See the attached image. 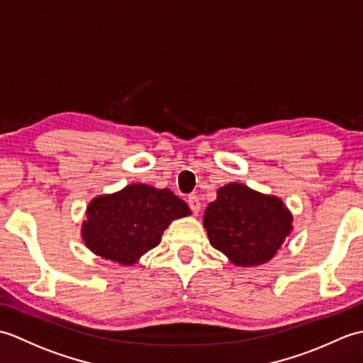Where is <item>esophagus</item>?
<instances>
[{"mask_svg":"<svg viewBox=\"0 0 363 363\" xmlns=\"http://www.w3.org/2000/svg\"><path fill=\"white\" fill-rule=\"evenodd\" d=\"M187 203H189V207L194 213H198L199 209H201V203H199V198L196 195H190L187 198Z\"/></svg>","mask_w":363,"mask_h":363,"instance_id":"obj_1","label":"esophagus"}]
</instances>
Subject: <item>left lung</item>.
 <instances>
[{"mask_svg":"<svg viewBox=\"0 0 363 363\" xmlns=\"http://www.w3.org/2000/svg\"><path fill=\"white\" fill-rule=\"evenodd\" d=\"M203 221L213 248L240 267L273 259L293 229L291 213L279 198L238 182L218 189Z\"/></svg>","mask_w":363,"mask_h":363,"instance_id":"obj_1","label":"left lung"}]
</instances>
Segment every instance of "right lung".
<instances>
[{"instance_id":"obj_1","label":"right lung","mask_w":363,"mask_h":363,"mask_svg":"<svg viewBox=\"0 0 363 363\" xmlns=\"http://www.w3.org/2000/svg\"><path fill=\"white\" fill-rule=\"evenodd\" d=\"M86 213L81 234L87 248L103 259L134 265L159 245L169 223L187 217L190 209L172 190L130 184L94 198Z\"/></svg>"}]
</instances>
